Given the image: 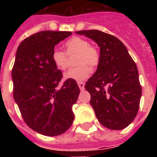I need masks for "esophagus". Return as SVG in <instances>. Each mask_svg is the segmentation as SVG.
Here are the masks:
<instances>
[{
  "label": "esophagus",
  "mask_w": 157,
  "mask_h": 157,
  "mask_svg": "<svg viewBox=\"0 0 157 157\" xmlns=\"http://www.w3.org/2000/svg\"><path fill=\"white\" fill-rule=\"evenodd\" d=\"M78 86L81 90H83L84 89H85V83H84V82H82V81H79Z\"/></svg>",
  "instance_id": "1"
}]
</instances>
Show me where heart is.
Instances as JSON below:
<instances>
[{"label":"heart","mask_w":157,"mask_h":157,"mask_svg":"<svg viewBox=\"0 0 157 157\" xmlns=\"http://www.w3.org/2000/svg\"><path fill=\"white\" fill-rule=\"evenodd\" d=\"M67 54H76L75 59L76 67L69 69L64 73V78L75 81L86 80L90 75L91 70L98 67L100 60V54L94 46L90 45L86 39L81 37L71 38L65 44ZM63 50L55 49L51 55L52 61L57 68L64 71L67 67V55Z\"/></svg>","instance_id":"1"}]
</instances>
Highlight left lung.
<instances>
[{
  "label": "left lung",
  "mask_w": 157,
  "mask_h": 157,
  "mask_svg": "<svg viewBox=\"0 0 157 157\" xmlns=\"http://www.w3.org/2000/svg\"><path fill=\"white\" fill-rule=\"evenodd\" d=\"M76 33L90 38L100 48L97 70L85 86L98 121L110 129H124L136 117L142 95L136 64L114 36L98 30Z\"/></svg>",
  "instance_id": "obj_1"
}]
</instances>
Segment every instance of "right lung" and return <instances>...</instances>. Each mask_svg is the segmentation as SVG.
<instances>
[{
	"label": "right lung",
	"mask_w": 157,
	"mask_h": 157,
	"mask_svg": "<svg viewBox=\"0 0 157 157\" xmlns=\"http://www.w3.org/2000/svg\"><path fill=\"white\" fill-rule=\"evenodd\" d=\"M71 32L42 31L26 38L18 45L12 69L13 98L24 121L45 136L63 134L74 121L72 106L80 89L63 75L52 61L54 46Z\"/></svg>",
	"instance_id": "1"
}]
</instances>
